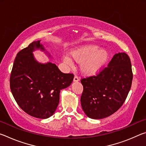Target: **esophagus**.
Segmentation results:
<instances>
[{
    "mask_svg": "<svg viewBox=\"0 0 146 146\" xmlns=\"http://www.w3.org/2000/svg\"><path fill=\"white\" fill-rule=\"evenodd\" d=\"M79 81V78L77 76H74V79H73V82H77Z\"/></svg>",
    "mask_w": 146,
    "mask_h": 146,
    "instance_id": "obj_1",
    "label": "esophagus"
}]
</instances>
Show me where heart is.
Returning a JSON list of instances; mask_svg holds the SVG:
<instances>
[{"label":"heart","instance_id":"heart-1","mask_svg":"<svg viewBox=\"0 0 146 146\" xmlns=\"http://www.w3.org/2000/svg\"><path fill=\"white\" fill-rule=\"evenodd\" d=\"M71 56L76 62L81 64V71L88 75L98 73L104 68L110 58V53L106 49L97 46H88L76 49L71 52ZM63 61L66 65L73 66L70 56L64 55Z\"/></svg>","mask_w":146,"mask_h":146}]
</instances>
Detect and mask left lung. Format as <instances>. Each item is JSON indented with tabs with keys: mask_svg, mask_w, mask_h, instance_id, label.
I'll return each mask as SVG.
<instances>
[{
	"mask_svg": "<svg viewBox=\"0 0 146 146\" xmlns=\"http://www.w3.org/2000/svg\"><path fill=\"white\" fill-rule=\"evenodd\" d=\"M132 80L129 56L125 53L115 54L98 75L81 80L84 90L80 102L84 112L92 119L111 115L126 99Z\"/></svg>",
	"mask_w": 146,
	"mask_h": 146,
	"instance_id": "obj_1",
	"label": "left lung"
}]
</instances>
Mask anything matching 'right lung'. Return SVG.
Segmentation results:
<instances>
[{"mask_svg": "<svg viewBox=\"0 0 146 146\" xmlns=\"http://www.w3.org/2000/svg\"><path fill=\"white\" fill-rule=\"evenodd\" d=\"M40 40L17 53L10 76V89L19 107L32 117L46 119L57 108L60 93L72 83L73 74L63 73L55 64L39 62L33 52L40 50L51 58Z\"/></svg>", "mask_w": 146, "mask_h": 146, "instance_id": "obj_1", "label": "right lung"}]
</instances>
